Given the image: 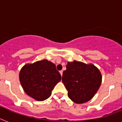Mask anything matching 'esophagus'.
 Wrapping results in <instances>:
<instances>
[{"instance_id": "esophagus-1", "label": "esophagus", "mask_w": 122, "mask_h": 122, "mask_svg": "<svg viewBox=\"0 0 122 122\" xmlns=\"http://www.w3.org/2000/svg\"><path fill=\"white\" fill-rule=\"evenodd\" d=\"M59 72H60V74H61V75L62 76V75H63V70L60 71H59Z\"/></svg>"}]
</instances>
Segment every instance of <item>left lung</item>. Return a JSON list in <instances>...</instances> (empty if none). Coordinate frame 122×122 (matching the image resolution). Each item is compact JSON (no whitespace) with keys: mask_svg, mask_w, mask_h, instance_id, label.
<instances>
[{"mask_svg":"<svg viewBox=\"0 0 122 122\" xmlns=\"http://www.w3.org/2000/svg\"><path fill=\"white\" fill-rule=\"evenodd\" d=\"M62 82L67 91V96L76 104L90 101L101 86L102 76L92 64L74 61L68 62L63 71Z\"/></svg>","mask_w":122,"mask_h":122,"instance_id":"obj_1","label":"left lung"}]
</instances>
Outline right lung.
Returning <instances> with one entry per match:
<instances>
[{
	"mask_svg": "<svg viewBox=\"0 0 122 122\" xmlns=\"http://www.w3.org/2000/svg\"><path fill=\"white\" fill-rule=\"evenodd\" d=\"M19 77L26 94L38 101L50 97L53 88L61 80L56 65L46 59L25 65Z\"/></svg>",
	"mask_w": 122,
	"mask_h": 122,
	"instance_id": "right-lung-1",
	"label": "right lung"
}]
</instances>
